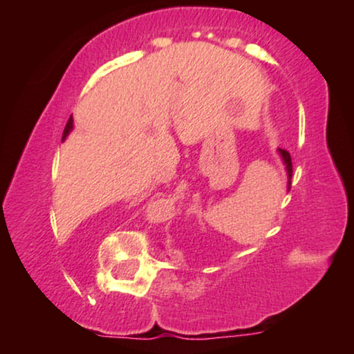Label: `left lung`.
<instances>
[{
  "instance_id": "8db88e82",
  "label": "left lung",
  "mask_w": 354,
  "mask_h": 354,
  "mask_svg": "<svg viewBox=\"0 0 354 354\" xmlns=\"http://www.w3.org/2000/svg\"><path fill=\"white\" fill-rule=\"evenodd\" d=\"M279 153H281L283 161H284V165H286V169H288V176H290V180H291V176H293V163H291V154L288 153L286 149H279ZM290 185H291V181H290Z\"/></svg>"
}]
</instances>
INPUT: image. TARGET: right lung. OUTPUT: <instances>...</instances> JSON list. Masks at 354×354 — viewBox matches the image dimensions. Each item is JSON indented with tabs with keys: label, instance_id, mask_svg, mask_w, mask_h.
Returning <instances> with one entry per match:
<instances>
[{
	"label": "right lung",
	"instance_id": "obj_1",
	"mask_svg": "<svg viewBox=\"0 0 354 354\" xmlns=\"http://www.w3.org/2000/svg\"><path fill=\"white\" fill-rule=\"evenodd\" d=\"M71 128H73V118L70 116V120H68V123H66V126H64V131H63V140L64 138L68 136V133L71 131Z\"/></svg>",
	"mask_w": 354,
	"mask_h": 354
}]
</instances>
